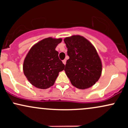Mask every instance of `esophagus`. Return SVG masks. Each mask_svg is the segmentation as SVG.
I'll return each instance as SVG.
<instances>
[{"instance_id": "obj_1", "label": "esophagus", "mask_w": 128, "mask_h": 128, "mask_svg": "<svg viewBox=\"0 0 128 128\" xmlns=\"http://www.w3.org/2000/svg\"><path fill=\"white\" fill-rule=\"evenodd\" d=\"M62 62H63V64H64V65H65V64H66V60H63Z\"/></svg>"}]
</instances>
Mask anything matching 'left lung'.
<instances>
[{"instance_id": "obj_1", "label": "left lung", "mask_w": 128, "mask_h": 128, "mask_svg": "<svg viewBox=\"0 0 128 128\" xmlns=\"http://www.w3.org/2000/svg\"><path fill=\"white\" fill-rule=\"evenodd\" d=\"M69 59L64 68L72 84L84 90L98 81L102 74V65L94 46L80 36L64 38Z\"/></svg>"}]
</instances>
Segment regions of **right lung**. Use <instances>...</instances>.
Wrapping results in <instances>:
<instances>
[{
    "label": "right lung",
    "mask_w": 128,
    "mask_h": 128,
    "mask_svg": "<svg viewBox=\"0 0 128 128\" xmlns=\"http://www.w3.org/2000/svg\"><path fill=\"white\" fill-rule=\"evenodd\" d=\"M61 38H47L30 48L23 62V72L32 86L40 89L50 87L55 83L64 64L59 59L56 47Z\"/></svg>",
    "instance_id": "1"
}]
</instances>
